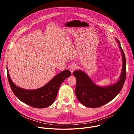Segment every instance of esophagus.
<instances>
[{
  "label": "esophagus",
  "instance_id": "1",
  "mask_svg": "<svg viewBox=\"0 0 134 134\" xmlns=\"http://www.w3.org/2000/svg\"><path fill=\"white\" fill-rule=\"evenodd\" d=\"M77 68V66H76V65L75 64H73V65H71V66L70 67V68H69V70L71 71V72H73V71Z\"/></svg>",
  "mask_w": 134,
  "mask_h": 134
}]
</instances>
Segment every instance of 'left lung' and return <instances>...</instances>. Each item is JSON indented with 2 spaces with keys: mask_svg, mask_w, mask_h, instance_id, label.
Returning <instances> with one entry per match:
<instances>
[{
  "mask_svg": "<svg viewBox=\"0 0 134 134\" xmlns=\"http://www.w3.org/2000/svg\"><path fill=\"white\" fill-rule=\"evenodd\" d=\"M122 58V71L118 82L113 84L101 87L95 84L89 76L84 71L79 70L73 72L76 79L75 94L78 100L84 106L91 108H99L112 101L121 90L126 77V61L124 51L119 40Z\"/></svg>",
  "mask_w": 134,
  "mask_h": 134,
  "instance_id": "8db88e82",
  "label": "left lung"
}]
</instances>
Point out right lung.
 Returning a JSON list of instances; mask_svg holds the SVG:
<instances>
[{"label":"right lung","instance_id":"add662e5","mask_svg":"<svg viewBox=\"0 0 134 134\" xmlns=\"http://www.w3.org/2000/svg\"><path fill=\"white\" fill-rule=\"evenodd\" d=\"M7 77L10 88L15 96L23 103L35 108H44L54 101L59 88L64 81L71 75L68 70H65L55 75L44 86L35 90H29L17 86L12 81L7 67Z\"/></svg>","mask_w":134,"mask_h":134}]
</instances>
